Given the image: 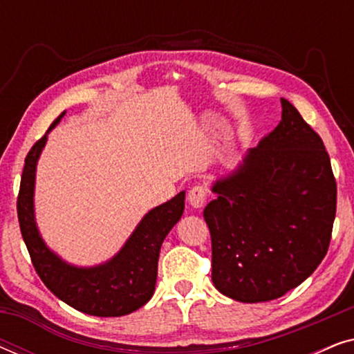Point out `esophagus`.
Segmentation results:
<instances>
[{
    "instance_id": "obj_1",
    "label": "esophagus",
    "mask_w": 354,
    "mask_h": 354,
    "mask_svg": "<svg viewBox=\"0 0 354 354\" xmlns=\"http://www.w3.org/2000/svg\"><path fill=\"white\" fill-rule=\"evenodd\" d=\"M207 198V190L203 185H195L188 192V203H190L192 207L195 209H200V207L205 206Z\"/></svg>"
}]
</instances>
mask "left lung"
Segmentation results:
<instances>
[{"label": "left lung", "mask_w": 354, "mask_h": 354, "mask_svg": "<svg viewBox=\"0 0 354 354\" xmlns=\"http://www.w3.org/2000/svg\"><path fill=\"white\" fill-rule=\"evenodd\" d=\"M282 120L203 211L212 243V283L241 303L283 297L304 282L332 239L337 183L322 140L287 100Z\"/></svg>", "instance_id": "8db88e82"}]
</instances>
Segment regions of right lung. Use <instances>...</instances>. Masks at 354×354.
<instances>
[{"label":"right lung","instance_id":"1","mask_svg":"<svg viewBox=\"0 0 354 354\" xmlns=\"http://www.w3.org/2000/svg\"><path fill=\"white\" fill-rule=\"evenodd\" d=\"M64 114L50 125L48 132L59 124ZM48 132L27 154L17 196L19 225L33 268L48 290L77 311L98 317H119L137 311L153 297L159 250L183 214L185 192L149 211L108 263L93 268L72 266L45 245L33 212L37 161L46 143Z\"/></svg>","mask_w":354,"mask_h":354}]
</instances>
